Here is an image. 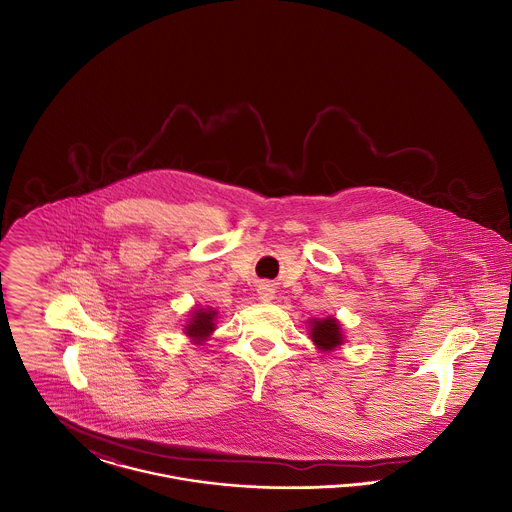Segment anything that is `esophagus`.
Masks as SVG:
<instances>
[{"mask_svg": "<svg viewBox=\"0 0 512 512\" xmlns=\"http://www.w3.org/2000/svg\"><path fill=\"white\" fill-rule=\"evenodd\" d=\"M257 295H259L261 301H270V299L274 297V290H272L270 284H261V286L257 288Z\"/></svg>", "mask_w": 512, "mask_h": 512, "instance_id": "obj_1", "label": "esophagus"}]
</instances>
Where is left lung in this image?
Masks as SVG:
<instances>
[{
  "instance_id": "8db88e82",
  "label": "left lung",
  "mask_w": 512,
  "mask_h": 512,
  "mask_svg": "<svg viewBox=\"0 0 512 512\" xmlns=\"http://www.w3.org/2000/svg\"><path fill=\"white\" fill-rule=\"evenodd\" d=\"M311 338L317 343L318 349L330 351L334 347L341 345V328L336 318H324V320H315L311 324Z\"/></svg>"
}]
</instances>
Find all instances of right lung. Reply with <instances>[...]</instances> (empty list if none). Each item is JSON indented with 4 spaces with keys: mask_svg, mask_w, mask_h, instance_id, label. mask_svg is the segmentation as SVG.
<instances>
[{
    "mask_svg": "<svg viewBox=\"0 0 512 512\" xmlns=\"http://www.w3.org/2000/svg\"><path fill=\"white\" fill-rule=\"evenodd\" d=\"M215 311H211V309H199V311H194V318L190 320V324L186 326V334L188 336H192L194 340L199 341L203 340V338H207L213 330H215Z\"/></svg>",
    "mask_w": 512,
    "mask_h": 512,
    "instance_id": "right-lung-1",
    "label": "right lung"
}]
</instances>
